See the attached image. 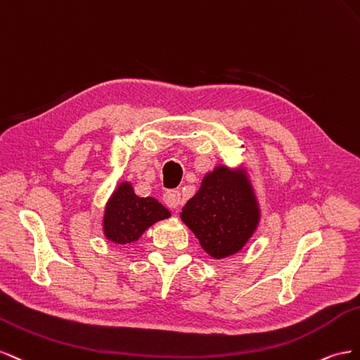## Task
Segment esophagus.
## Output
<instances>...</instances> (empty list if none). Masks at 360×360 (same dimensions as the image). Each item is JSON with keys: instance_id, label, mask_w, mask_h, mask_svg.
Masks as SVG:
<instances>
[{"instance_id": "1", "label": "esophagus", "mask_w": 360, "mask_h": 360, "mask_svg": "<svg viewBox=\"0 0 360 360\" xmlns=\"http://www.w3.org/2000/svg\"><path fill=\"white\" fill-rule=\"evenodd\" d=\"M162 200H164V203H166V207H169L172 210L178 208L181 202H182L181 200V193L178 190H169V191L164 193Z\"/></svg>"}]
</instances>
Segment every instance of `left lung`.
<instances>
[{
  "mask_svg": "<svg viewBox=\"0 0 360 360\" xmlns=\"http://www.w3.org/2000/svg\"><path fill=\"white\" fill-rule=\"evenodd\" d=\"M179 215L211 258L224 259L241 252L261 221L248 169L217 164Z\"/></svg>",
  "mask_w": 360,
  "mask_h": 360,
  "instance_id": "obj_1",
  "label": "left lung"
}]
</instances>
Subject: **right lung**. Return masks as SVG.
<instances>
[{
  "label": "right lung",
  "mask_w": 360,
  "mask_h": 360,
  "mask_svg": "<svg viewBox=\"0 0 360 360\" xmlns=\"http://www.w3.org/2000/svg\"><path fill=\"white\" fill-rule=\"evenodd\" d=\"M170 211L153 198H140L129 181L117 182L102 215L104 237L115 244H132L150 226L170 217Z\"/></svg>",
  "instance_id": "right-lung-1"
}]
</instances>
